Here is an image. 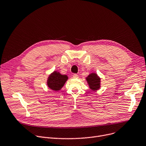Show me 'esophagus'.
<instances>
[{
  "label": "esophagus",
  "instance_id": "esophagus-1",
  "mask_svg": "<svg viewBox=\"0 0 146 146\" xmlns=\"http://www.w3.org/2000/svg\"><path fill=\"white\" fill-rule=\"evenodd\" d=\"M79 78V76H78V75L77 74L73 75V78H74V79H76V78Z\"/></svg>",
  "mask_w": 146,
  "mask_h": 146
}]
</instances>
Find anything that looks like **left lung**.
I'll return each instance as SVG.
<instances>
[{"mask_svg":"<svg viewBox=\"0 0 146 146\" xmlns=\"http://www.w3.org/2000/svg\"><path fill=\"white\" fill-rule=\"evenodd\" d=\"M86 81L89 86V89L93 91H96L100 88V82L101 79L99 75L95 72L90 73L86 77Z\"/></svg>","mask_w":146,"mask_h":146,"instance_id":"obj_1","label":"left lung"}]
</instances>
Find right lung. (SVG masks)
<instances>
[{"mask_svg": "<svg viewBox=\"0 0 146 146\" xmlns=\"http://www.w3.org/2000/svg\"><path fill=\"white\" fill-rule=\"evenodd\" d=\"M68 80V76L66 75H63L57 71H54L48 76L47 85L52 91L58 92L61 90Z\"/></svg>", "mask_w": 146, "mask_h": 146, "instance_id": "1", "label": "right lung"}]
</instances>
